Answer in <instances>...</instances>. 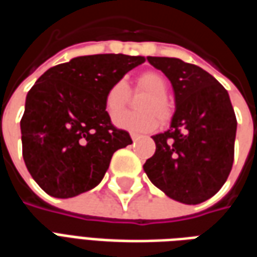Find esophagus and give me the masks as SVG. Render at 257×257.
Listing matches in <instances>:
<instances>
[{
    "instance_id": "esophagus-1",
    "label": "esophagus",
    "mask_w": 257,
    "mask_h": 257,
    "mask_svg": "<svg viewBox=\"0 0 257 257\" xmlns=\"http://www.w3.org/2000/svg\"><path fill=\"white\" fill-rule=\"evenodd\" d=\"M131 138H132V140H134V142H138V140L140 139L139 135H136V134H132V135H131Z\"/></svg>"
}]
</instances>
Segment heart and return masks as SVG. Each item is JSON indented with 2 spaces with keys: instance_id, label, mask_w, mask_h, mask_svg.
I'll return each instance as SVG.
<instances>
[{
  "instance_id": "obj_1",
  "label": "heart",
  "mask_w": 257,
  "mask_h": 257,
  "mask_svg": "<svg viewBox=\"0 0 257 257\" xmlns=\"http://www.w3.org/2000/svg\"><path fill=\"white\" fill-rule=\"evenodd\" d=\"M136 90L146 92L147 96L139 101V112L122 111L114 117V123L119 129L132 134H149L172 117V107L168 101L169 84L161 73L147 71L136 79ZM129 100V86L123 79H118L107 89L104 107L110 115L122 110ZM159 118H157L156 117Z\"/></svg>"
}]
</instances>
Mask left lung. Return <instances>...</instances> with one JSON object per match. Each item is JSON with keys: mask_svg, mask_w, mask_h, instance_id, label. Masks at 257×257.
Masks as SVG:
<instances>
[{"mask_svg": "<svg viewBox=\"0 0 257 257\" xmlns=\"http://www.w3.org/2000/svg\"><path fill=\"white\" fill-rule=\"evenodd\" d=\"M171 81L176 111L171 128L153 136L156 153L143 165L169 198L197 205L226 183L234 161L237 118L223 85L195 64L147 56Z\"/></svg>", "mask_w": 257, "mask_h": 257, "instance_id": "1", "label": "left lung"}]
</instances>
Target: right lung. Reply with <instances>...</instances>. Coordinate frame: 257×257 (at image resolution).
I'll return each instance as SVG.
<instances>
[{"mask_svg": "<svg viewBox=\"0 0 257 257\" xmlns=\"http://www.w3.org/2000/svg\"><path fill=\"white\" fill-rule=\"evenodd\" d=\"M143 56L90 55L51 67L26 97L20 121L23 160L44 191L71 198L93 189L112 154L132 143L104 107L107 89Z\"/></svg>", "mask_w": 257, "mask_h": 257, "instance_id": "obj_1", "label": "right lung"}]
</instances>
